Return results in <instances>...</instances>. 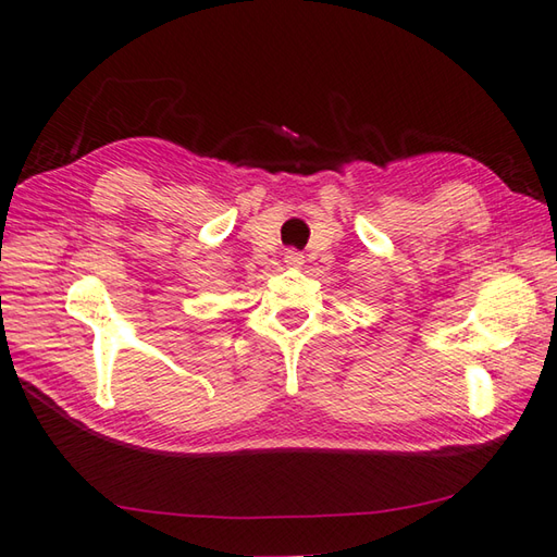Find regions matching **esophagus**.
<instances>
[{"label":"esophagus","mask_w":557,"mask_h":557,"mask_svg":"<svg viewBox=\"0 0 557 557\" xmlns=\"http://www.w3.org/2000/svg\"><path fill=\"white\" fill-rule=\"evenodd\" d=\"M285 263L289 268H301L304 265V256L299 253V250H287L285 253Z\"/></svg>","instance_id":"esophagus-1"}]
</instances>
